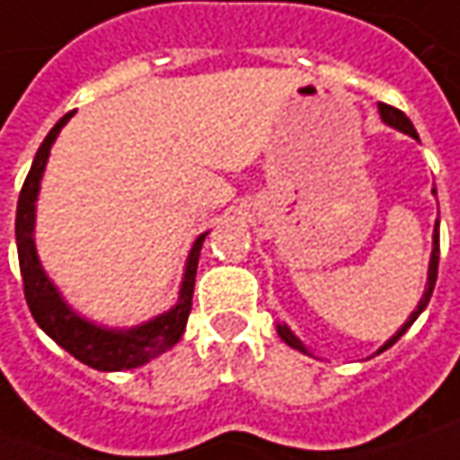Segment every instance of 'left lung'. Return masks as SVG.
<instances>
[{
	"label": "left lung",
	"mask_w": 460,
	"mask_h": 460,
	"mask_svg": "<svg viewBox=\"0 0 460 460\" xmlns=\"http://www.w3.org/2000/svg\"><path fill=\"white\" fill-rule=\"evenodd\" d=\"M379 115H381V122L384 125H389V128H394V130H399V133L410 135V137H415V140H420L417 137V130L415 125L410 122V117L404 115V112H399V110H394V107H389V104H379ZM435 194V189H433ZM438 261H440V238H438V222H435V233H433V253H430V266H428V284H425V292H422V299H420V305H417V309L407 317V323L399 327L397 332L386 341V343L381 345L376 353H384L386 348H392V345L397 343L399 338L412 327V323H415L417 317L422 314V309L428 307V302H430V296H433V289H435V279H438ZM276 332H279V338L284 341L287 345H292V348H296L299 353H307V356H312L307 350V345L302 343L296 335H294L292 330L287 325H276Z\"/></svg>",
	"instance_id": "1"
}]
</instances>
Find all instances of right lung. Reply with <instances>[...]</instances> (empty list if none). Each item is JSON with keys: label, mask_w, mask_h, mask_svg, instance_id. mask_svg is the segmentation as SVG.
<instances>
[{"label": "right lung", "mask_w": 460, "mask_h": 460, "mask_svg": "<svg viewBox=\"0 0 460 460\" xmlns=\"http://www.w3.org/2000/svg\"><path fill=\"white\" fill-rule=\"evenodd\" d=\"M71 115L74 112L63 115L53 125V130L45 135L43 146L35 153V161L30 166V173H27L20 199H17L14 238H17V256H20V274H22V284H25L27 307L45 335L53 338L63 350H68L81 363H86L97 371L137 368L143 363L153 361L155 356L171 350L181 341L189 312H191L194 276H197L199 251H202L207 233L194 240V245L189 251L181 289H179V299L173 307L135 327L97 325V323L81 317L79 312L63 299V294L50 281V276L45 274L43 263L38 258V248H35V202L40 194L45 164L50 158V148H53L56 137L63 130V125L71 119Z\"/></svg>", "instance_id": "1"}]
</instances>
